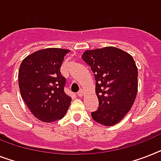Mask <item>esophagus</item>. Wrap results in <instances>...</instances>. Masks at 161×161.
I'll return each mask as SVG.
<instances>
[{
	"label": "esophagus",
	"instance_id": "1",
	"mask_svg": "<svg viewBox=\"0 0 161 161\" xmlns=\"http://www.w3.org/2000/svg\"><path fill=\"white\" fill-rule=\"evenodd\" d=\"M83 90H80V91H78V93H77V95H78V97H83Z\"/></svg>",
	"mask_w": 161,
	"mask_h": 161
}]
</instances>
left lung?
<instances>
[{"instance_id": "1", "label": "left lung", "mask_w": 161, "mask_h": 161, "mask_svg": "<svg viewBox=\"0 0 161 161\" xmlns=\"http://www.w3.org/2000/svg\"><path fill=\"white\" fill-rule=\"evenodd\" d=\"M82 58L93 73L97 110L91 112L94 121L113 126L126 115L137 93V70L131 56L116 47L85 51Z\"/></svg>"}]
</instances>
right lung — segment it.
Segmentation results:
<instances>
[{
  "label": "right lung",
  "instance_id": "right-lung-1",
  "mask_svg": "<svg viewBox=\"0 0 161 161\" xmlns=\"http://www.w3.org/2000/svg\"><path fill=\"white\" fill-rule=\"evenodd\" d=\"M68 49L49 48L27 56L19 66V87L26 106L44 122L64 117L71 97L64 92L66 79L60 68Z\"/></svg>",
  "mask_w": 161,
  "mask_h": 161
}]
</instances>
